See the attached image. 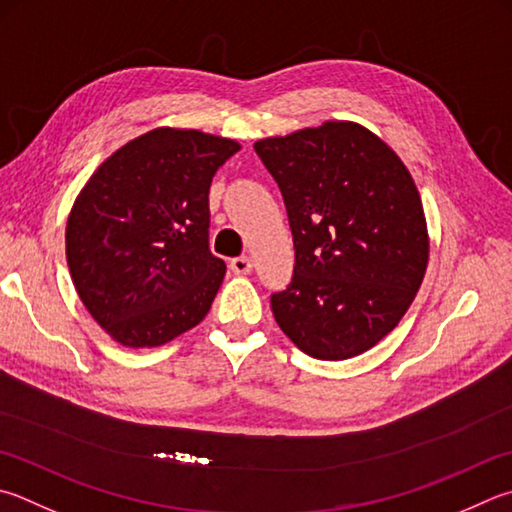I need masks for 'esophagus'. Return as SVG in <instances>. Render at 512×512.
I'll return each instance as SVG.
<instances>
[{
  "instance_id": "obj_1",
  "label": "esophagus",
  "mask_w": 512,
  "mask_h": 512,
  "mask_svg": "<svg viewBox=\"0 0 512 512\" xmlns=\"http://www.w3.org/2000/svg\"><path fill=\"white\" fill-rule=\"evenodd\" d=\"M230 271L235 275H248L250 271H253V259H250V257L230 259Z\"/></svg>"
}]
</instances>
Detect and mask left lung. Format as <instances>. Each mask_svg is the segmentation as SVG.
Listing matches in <instances>:
<instances>
[{
    "mask_svg": "<svg viewBox=\"0 0 512 512\" xmlns=\"http://www.w3.org/2000/svg\"><path fill=\"white\" fill-rule=\"evenodd\" d=\"M255 152L293 232V280L271 295L277 324L313 358L360 356L401 322L425 277L430 237L410 170L349 120L262 138Z\"/></svg>",
    "mask_w": 512,
    "mask_h": 512,
    "instance_id": "1",
    "label": "left lung"
}]
</instances>
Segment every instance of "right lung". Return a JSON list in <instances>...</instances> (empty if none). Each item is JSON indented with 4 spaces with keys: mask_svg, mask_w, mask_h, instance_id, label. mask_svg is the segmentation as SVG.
Here are the masks:
<instances>
[{
    "mask_svg": "<svg viewBox=\"0 0 512 512\" xmlns=\"http://www.w3.org/2000/svg\"><path fill=\"white\" fill-rule=\"evenodd\" d=\"M239 143L156 127L100 163L67 219L73 286L129 349L161 347L206 318L226 275L210 253L212 176Z\"/></svg>",
    "mask_w": 512,
    "mask_h": 512,
    "instance_id": "1",
    "label": "right lung"
}]
</instances>
